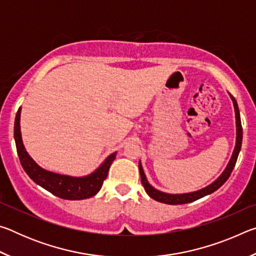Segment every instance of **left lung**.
<instances>
[{
  "mask_svg": "<svg viewBox=\"0 0 256 256\" xmlns=\"http://www.w3.org/2000/svg\"><path fill=\"white\" fill-rule=\"evenodd\" d=\"M229 96H230L232 104H234V108H235L236 146H235V149H234L232 158H230V160H229L226 170H224L222 174L220 175L218 178L214 182V183H211L210 185H208V186H206V188H203L201 190H196V192L184 193V194H170V193H164V192H162V190H156L154 186H151L149 184V182H148V180H146V174L144 172V168H142L141 162H138V170H140V175H141V183H142V185H144L146 194H148L150 198H152L154 200L158 201V202L166 203V204H172V206L184 204V203L193 202L196 200H198V198H201L203 196H209V194L214 193V190H218L220 186H222L224 184V182L229 178V176H230L234 167H235V164H236L238 154H240V151L242 148V123H240V110H238L236 99L234 98L232 94H229Z\"/></svg>",
  "mask_w": 256,
  "mask_h": 256,
  "instance_id": "8db88e82",
  "label": "left lung"
}]
</instances>
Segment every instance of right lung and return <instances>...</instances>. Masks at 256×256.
Returning a JSON list of instances; mask_svg holds the SVG:
<instances>
[{"label":"right lung","mask_w":256,"mask_h":256,"mask_svg":"<svg viewBox=\"0 0 256 256\" xmlns=\"http://www.w3.org/2000/svg\"><path fill=\"white\" fill-rule=\"evenodd\" d=\"M20 112L21 107L16 112L14 120V140L21 166L30 178L42 188L64 200H84L96 196L102 188L104 180H106L110 164L116 157V152L108 156L105 162L88 176L73 177L42 170L24 149L20 131Z\"/></svg>","instance_id":"obj_1"}]
</instances>
